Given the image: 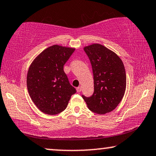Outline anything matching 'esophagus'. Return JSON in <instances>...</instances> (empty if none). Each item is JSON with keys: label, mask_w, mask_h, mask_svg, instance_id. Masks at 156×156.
Wrapping results in <instances>:
<instances>
[{"label": "esophagus", "mask_w": 156, "mask_h": 156, "mask_svg": "<svg viewBox=\"0 0 156 156\" xmlns=\"http://www.w3.org/2000/svg\"><path fill=\"white\" fill-rule=\"evenodd\" d=\"M76 91H77V92H80L81 91H82V87H78L76 88Z\"/></svg>", "instance_id": "34e87169"}]
</instances>
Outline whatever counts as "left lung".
I'll use <instances>...</instances> for the list:
<instances>
[{
    "instance_id": "1",
    "label": "left lung",
    "mask_w": 156,
    "mask_h": 156,
    "mask_svg": "<svg viewBox=\"0 0 156 156\" xmlns=\"http://www.w3.org/2000/svg\"><path fill=\"white\" fill-rule=\"evenodd\" d=\"M90 58L94 76L92 95L82 98L88 108L97 114H105L117 108L126 89V73L122 60L115 52L99 44L84 48Z\"/></svg>"
}]
</instances>
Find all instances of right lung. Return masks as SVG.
Here are the masks:
<instances>
[{
    "label": "right lung",
    "mask_w": 156,
    "mask_h": 156,
    "mask_svg": "<svg viewBox=\"0 0 156 156\" xmlns=\"http://www.w3.org/2000/svg\"><path fill=\"white\" fill-rule=\"evenodd\" d=\"M74 50L58 45L49 46L29 66L26 78L28 91L36 106L45 114L62 112L76 92L64 71V65Z\"/></svg>",
    "instance_id": "1"
}]
</instances>
